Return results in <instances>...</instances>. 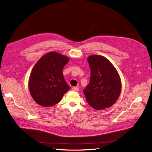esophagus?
I'll return each instance as SVG.
<instances>
[{
  "mask_svg": "<svg viewBox=\"0 0 152 152\" xmlns=\"http://www.w3.org/2000/svg\"><path fill=\"white\" fill-rule=\"evenodd\" d=\"M79 87H72V90L73 91H79Z\"/></svg>",
  "mask_w": 152,
  "mask_h": 152,
  "instance_id": "1",
  "label": "esophagus"
}]
</instances>
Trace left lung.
Masks as SVG:
<instances>
[{"instance_id": "obj_1", "label": "left lung", "mask_w": 152, "mask_h": 152, "mask_svg": "<svg viewBox=\"0 0 152 152\" xmlns=\"http://www.w3.org/2000/svg\"><path fill=\"white\" fill-rule=\"evenodd\" d=\"M87 61L91 69L90 82L83 90L87 102L98 110L111 107L121 92L118 72L104 56L93 55L87 58Z\"/></svg>"}]
</instances>
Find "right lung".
Returning <instances> with one entry per match:
<instances>
[{
    "instance_id": "obj_1",
    "label": "right lung",
    "mask_w": 152,
    "mask_h": 152,
    "mask_svg": "<svg viewBox=\"0 0 152 152\" xmlns=\"http://www.w3.org/2000/svg\"><path fill=\"white\" fill-rule=\"evenodd\" d=\"M68 61L63 55L50 52L37 62L29 79L30 94L37 103L52 107L70 89L63 75V68Z\"/></svg>"
}]
</instances>
